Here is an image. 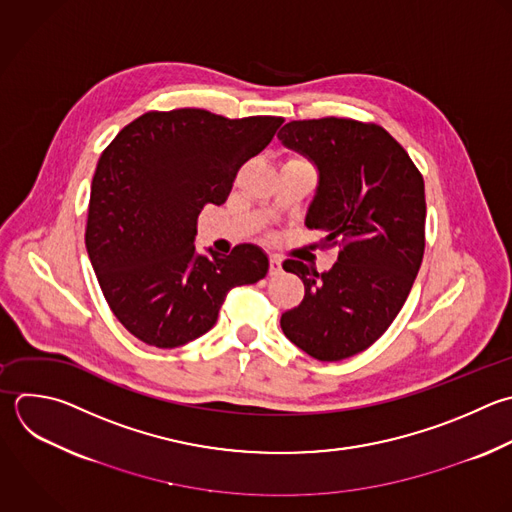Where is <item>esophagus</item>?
<instances>
[{"label": "esophagus", "mask_w": 512, "mask_h": 512, "mask_svg": "<svg viewBox=\"0 0 512 512\" xmlns=\"http://www.w3.org/2000/svg\"><path fill=\"white\" fill-rule=\"evenodd\" d=\"M282 272V258L270 256V276H278Z\"/></svg>", "instance_id": "34e87169"}]
</instances>
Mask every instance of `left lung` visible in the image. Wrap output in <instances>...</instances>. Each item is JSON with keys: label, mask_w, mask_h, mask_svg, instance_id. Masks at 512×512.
<instances>
[{"label": "left lung", "mask_w": 512, "mask_h": 512, "mask_svg": "<svg viewBox=\"0 0 512 512\" xmlns=\"http://www.w3.org/2000/svg\"><path fill=\"white\" fill-rule=\"evenodd\" d=\"M284 146L308 156L320 182L306 226L338 248L318 272L300 260L282 268L304 282V300L282 314L290 342L336 362L372 346L404 306L424 256V180L406 150L378 124L350 118L288 122Z\"/></svg>", "instance_id": "8db88e82"}]
</instances>
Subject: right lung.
Here are the masks:
<instances>
[{
    "instance_id": "right-lung-1",
    "label": "right lung",
    "mask_w": 512,
    "mask_h": 512,
    "mask_svg": "<svg viewBox=\"0 0 512 512\" xmlns=\"http://www.w3.org/2000/svg\"><path fill=\"white\" fill-rule=\"evenodd\" d=\"M276 116L230 120L200 108L146 112L110 142L92 180L86 248L114 316L156 348L208 332L236 286L268 272L266 254L238 244L196 252L198 216L224 204L238 170L282 126Z\"/></svg>"
}]
</instances>
